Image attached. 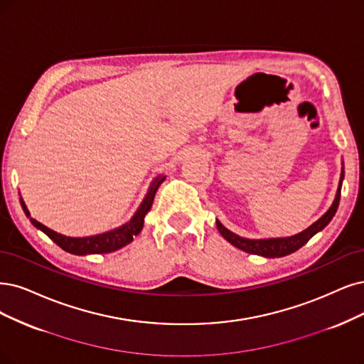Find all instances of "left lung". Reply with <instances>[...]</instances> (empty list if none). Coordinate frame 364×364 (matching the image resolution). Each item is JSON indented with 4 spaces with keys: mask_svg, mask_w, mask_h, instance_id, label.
<instances>
[{
    "mask_svg": "<svg viewBox=\"0 0 364 364\" xmlns=\"http://www.w3.org/2000/svg\"><path fill=\"white\" fill-rule=\"evenodd\" d=\"M343 177H345V171H343V166H342L338 192H336L333 204L316 222H314L311 226L306 228L304 231H301L299 234L291 235V237H276V238H246V237H240V235L234 234L232 231L228 230V228H225L220 223V220H216L218 230L226 241H230L232 246L238 247L240 250H243V252H247V253H252V255H259V257H264V258L287 257V255H291L295 250H299L300 247H303L309 240H311L319 231L324 230V228L330 223V220L333 219V216L336 214V211H338V207H339Z\"/></svg>",
    "mask_w": 364,
    "mask_h": 364,
    "instance_id": "left-lung-1",
    "label": "left lung"
}]
</instances>
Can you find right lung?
<instances>
[{"label":"right lung","instance_id":"obj_1","mask_svg":"<svg viewBox=\"0 0 364 364\" xmlns=\"http://www.w3.org/2000/svg\"><path fill=\"white\" fill-rule=\"evenodd\" d=\"M165 178H166L165 175H159V177H156L151 181L150 187H148V192H146L145 198L142 199L141 205L138 207L136 213L133 214L129 222L115 228V230H111V231L103 232V234H97V235L67 237V235L58 234L55 231L49 230V228L45 226L43 223H40L36 219L30 218V211H28V208H26L22 198H21V205H22L26 216L30 218L31 223L37 228V230L45 232L53 241V243H57L63 250L69 252L72 255H79V257H82V255L111 253V252H115L121 247L127 246L129 243H132L133 238L142 231L144 219L146 216V213L150 211V208L153 205V200H154V196H156L159 186L165 181Z\"/></svg>","mask_w":364,"mask_h":364}]
</instances>
